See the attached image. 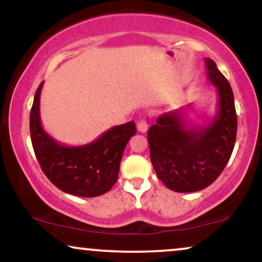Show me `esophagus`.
<instances>
[{"label": "esophagus", "mask_w": 262, "mask_h": 262, "mask_svg": "<svg viewBox=\"0 0 262 262\" xmlns=\"http://www.w3.org/2000/svg\"><path fill=\"white\" fill-rule=\"evenodd\" d=\"M137 128L140 133H145V132L148 130V123H146L145 119H140V121L137 123Z\"/></svg>", "instance_id": "34e87169"}]
</instances>
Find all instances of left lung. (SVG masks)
I'll list each match as a JSON object with an SVG mask.
<instances>
[{
	"instance_id": "1",
	"label": "left lung",
	"mask_w": 262,
	"mask_h": 262,
	"mask_svg": "<svg viewBox=\"0 0 262 262\" xmlns=\"http://www.w3.org/2000/svg\"><path fill=\"white\" fill-rule=\"evenodd\" d=\"M207 76L217 87L218 111L208 125L189 127L182 108L164 113L148 132L150 159L159 179L175 192H196L212 185L227 166L236 139L234 95L213 60Z\"/></svg>"
}]
</instances>
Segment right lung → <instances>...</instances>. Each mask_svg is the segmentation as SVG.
I'll return each mask as SVG.
<instances>
[{
    "label": "right lung",
    "instance_id": "1",
    "mask_svg": "<svg viewBox=\"0 0 262 262\" xmlns=\"http://www.w3.org/2000/svg\"><path fill=\"white\" fill-rule=\"evenodd\" d=\"M41 87L43 82L35 92L29 127L33 149L45 176L59 189L74 196L97 197L106 193L118 179L123 151L137 133L135 123L116 125L86 145H62L41 127Z\"/></svg>",
    "mask_w": 262,
    "mask_h": 262
}]
</instances>
